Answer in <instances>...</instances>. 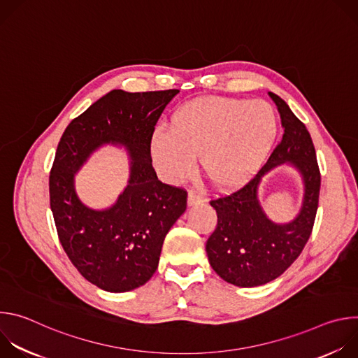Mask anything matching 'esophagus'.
<instances>
[{"mask_svg": "<svg viewBox=\"0 0 358 358\" xmlns=\"http://www.w3.org/2000/svg\"><path fill=\"white\" fill-rule=\"evenodd\" d=\"M203 202V196L202 194L194 191V189H189L188 191V203L189 206H198V203Z\"/></svg>", "mask_w": 358, "mask_h": 358, "instance_id": "1", "label": "esophagus"}]
</instances>
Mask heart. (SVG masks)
Returning a JSON list of instances; mask_svg holds the SVG:
<instances>
[{"mask_svg": "<svg viewBox=\"0 0 358 358\" xmlns=\"http://www.w3.org/2000/svg\"><path fill=\"white\" fill-rule=\"evenodd\" d=\"M278 133L273 108L264 100L199 97L180 106L171 129L151 137V157L169 181H181L195 169L221 188L249 180L271 151Z\"/></svg>", "mask_w": 358, "mask_h": 358, "instance_id": "heart-1", "label": "heart"}]
</instances>
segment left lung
<instances>
[{"mask_svg": "<svg viewBox=\"0 0 358 358\" xmlns=\"http://www.w3.org/2000/svg\"><path fill=\"white\" fill-rule=\"evenodd\" d=\"M280 113L285 133L261 171L238 189L210 201L217 211L215 231L206 249L213 269L241 287L265 285L279 278L308 243L319 207L320 170L312 137L286 101L269 92ZM289 161L305 182V198L294 222L278 226L263 214L257 201L260 178L278 164Z\"/></svg>", "mask_w": 358, "mask_h": 358, "instance_id": "obj_1", "label": "left lung"}]
</instances>
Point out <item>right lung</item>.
<instances>
[{"instance_id": "obj_1", "label": "right lung", "mask_w": 358, "mask_h": 358, "mask_svg": "<svg viewBox=\"0 0 358 358\" xmlns=\"http://www.w3.org/2000/svg\"><path fill=\"white\" fill-rule=\"evenodd\" d=\"M177 89L112 90L64 131L49 176V201L59 241L79 273L106 292L143 286L156 272L164 238L187 208V191L157 178L151 137ZM123 143L132 157L129 185L109 210L78 201L73 177L101 143Z\"/></svg>"}]
</instances>
